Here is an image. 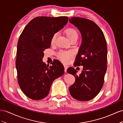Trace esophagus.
<instances>
[{
	"label": "esophagus",
	"mask_w": 123,
	"mask_h": 123,
	"mask_svg": "<svg viewBox=\"0 0 123 123\" xmlns=\"http://www.w3.org/2000/svg\"><path fill=\"white\" fill-rule=\"evenodd\" d=\"M67 69H68V66L64 65V72L65 73H66V72H67Z\"/></svg>",
	"instance_id": "1"
}]
</instances>
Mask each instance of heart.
Segmentation results:
<instances>
[{"instance_id": "obj_1", "label": "heart", "mask_w": 123, "mask_h": 123, "mask_svg": "<svg viewBox=\"0 0 123 123\" xmlns=\"http://www.w3.org/2000/svg\"><path fill=\"white\" fill-rule=\"evenodd\" d=\"M65 33L69 40H71L73 38L78 37V33L75 29L72 28H68L66 29L65 30ZM57 36V33H55L52 36L51 39V43L52 44L55 43ZM73 55V53L71 51H61L58 52V57L64 63H67L69 62L70 59L72 57Z\"/></svg>"}]
</instances>
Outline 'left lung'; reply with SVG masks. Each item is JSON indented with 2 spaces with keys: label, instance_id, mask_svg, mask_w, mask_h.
Returning <instances> with one entry per match:
<instances>
[{
  "label": "left lung",
  "instance_id": "left-lung-1",
  "mask_svg": "<svg viewBox=\"0 0 123 123\" xmlns=\"http://www.w3.org/2000/svg\"><path fill=\"white\" fill-rule=\"evenodd\" d=\"M69 22L77 27L82 36V43L74 62V66H83L79 75L73 68L67 72L75 77L70 86L71 95L79 101H88L96 96L104 85L107 71V46L101 29L93 21L74 17Z\"/></svg>",
  "mask_w": 123,
  "mask_h": 123
}]
</instances>
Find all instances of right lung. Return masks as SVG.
I'll return each mask as SVG.
<instances>
[{
	"label": "right lung",
	"mask_w": 123,
	"mask_h": 123,
	"mask_svg": "<svg viewBox=\"0 0 123 123\" xmlns=\"http://www.w3.org/2000/svg\"><path fill=\"white\" fill-rule=\"evenodd\" d=\"M66 16H38L24 29L17 46L16 68L20 88L29 98L41 100L49 92L54 80L64 73V66L57 60L50 66L42 61L44 50L50 48L53 35L68 22Z\"/></svg>",
	"instance_id": "obj_1"
}]
</instances>
